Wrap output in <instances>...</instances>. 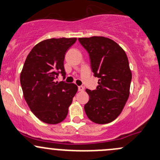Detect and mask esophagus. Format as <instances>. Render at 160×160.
Segmentation results:
<instances>
[{"label":"esophagus","mask_w":160,"mask_h":160,"mask_svg":"<svg viewBox=\"0 0 160 160\" xmlns=\"http://www.w3.org/2000/svg\"><path fill=\"white\" fill-rule=\"evenodd\" d=\"M78 90H79V91H80V92L84 91V87H83V86H79V87H78Z\"/></svg>","instance_id":"1"}]
</instances>
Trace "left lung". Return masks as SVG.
Here are the masks:
<instances>
[{
    "label": "left lung",
    "mask_w": 160,
    "mask_h": 160,
    "mask_svg": "<svg viewBox=\"0 0 160 160\" xmlns=\"http://www.w3.org/2000/svg\"><path fill=\"white\" fill-rule=\"evenodd\" d=\"M78 40L88 52L94 77L99 78L96 90H86L90 100L84 106L85 112L96 123H109L121 113L129 98L132 73L128 58L110 38L95 36Z\"/></svg>",
    "instance_id": "obj_1"
}]
</instances>
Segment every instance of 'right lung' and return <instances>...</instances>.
<instances>
[{
  "instance_id": "add662e5",
  "label": "right lung",
  "mask_w": 160,
  "mask_h": 160,
  "mask_svg": "<svg viewBox=\"0 0 160 160\" xmlns=\"http://www.w3.org/2000/svg\"><path fill=\"white\" fill-rule=\"evenodd\" d=\"M77 38H51L35 45L27 57L21 73L23 97L33 113L42 122L57 124L67 117L77 86L57 81L65 78V53Z\"/></svg>"
}]
</instances>
